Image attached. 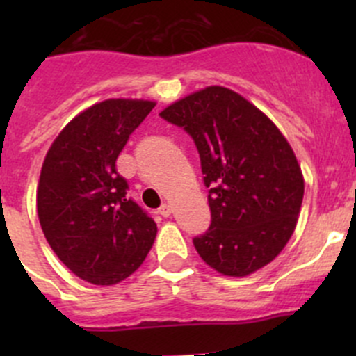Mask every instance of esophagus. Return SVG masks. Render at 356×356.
Listing matches in <instances>:
<instances>
[{
	"label": "esophagus",
	"mask_w": 356,
	"mask_h": 356,
	"mask_svg": "<svg viewBox=\"0 0 356 356\" xmlns=\"http://www.w3.org/2000/svg\"><path fill=\"white\" fill-rule=\"evenodd\" d=\"M158 213H160L161 217H168V215L172 213V207L168 203H163L160 208H158Z\"/></svg>",
	"instance_id": "1"
}]
</instances>
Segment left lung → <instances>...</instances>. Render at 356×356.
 <instances>
[{"label": "left lung", "instance_id": "obj_1", "mask_svg": "<svg viewBox=\"0 0 356 356\" xmlns=\"http://www.w3.org/2000/svg\"><path fill=\"white\" fill-rule=\"evenodd\" d=\"M195 141L208 188L211 224L193 239L207 265L245 277L288 245L305 181L274 122L238 92L210 86L160 113Z\"/></svg>", "mask_w": 356, "mask_h": 356}]
</instances>
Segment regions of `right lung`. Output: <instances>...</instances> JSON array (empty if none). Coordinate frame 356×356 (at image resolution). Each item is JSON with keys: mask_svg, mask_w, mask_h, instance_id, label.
<instances>
[{"mask_svg": "<svg viewBox=\"0 0 356 356\" xmlns=\"http://www.w3.org/2000/svg\"><path fill=\"white\" fill-rule=\"evenodd\" d=\"M155 102L105 99L65 125L48 149L38 186L46 241L77 277L111 286L138 270L156 224L136 201L115 161Z\"/></svg>", "mask_w": 356, "mask_h": 356, "instance_id": "obj_1", "label": "right lung"}]
</instances>
